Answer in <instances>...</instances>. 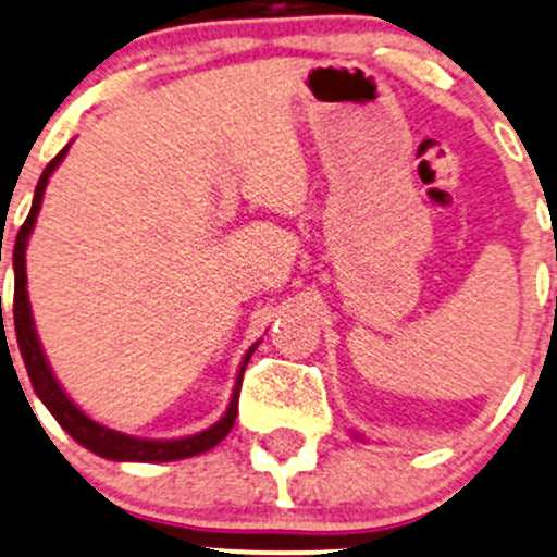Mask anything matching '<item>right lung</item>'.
<instances>
[{"label": "right lung", "mask_w": 557, "mask_h": 557, "mask_svg": "<svg viewBox=\"0 0 557 557\" xmlns=\"http://www.w3.org/2000/svg\"><path fill=\"white\" fill-rule=\"evenodd\" d=\"M66 149H61L55 154V160H50V165L45 168V173L39 175L37 191H34V202L32 210H28V219L23 221L21 232L15 237V250H13V267H15V298H13V318H15V336H17V349H21L23 362H26L28 379H32L34 392H37L39 400L45 403L47 411L58 419V424L92 454L103 456V459H114V461H175V459H186V456H197L202 450H210L213 446H219L230 430L234 426V419H237V403H239V386H243V373L245 366H248L250 355L253 349L259 347V342L248 349L245 355L243 368H239L237 384H234L232 392V403L226 408V413L215 421L210 430L197 432L191 437H181V441H140V437L125 435V432L109 430V426L98 424L90 417L79 411L72 400H69L66 392L61 389V384L55 382L52 376L50 366H47L42 347H39L37 338V327H34V318H32V304H28V290H26V243L28 234L34 230V221H37L39 208H42V195L50 173L61 165V160L66 157Z\"/></svg>", "instance_id": "obj_1"}]
</instances>
